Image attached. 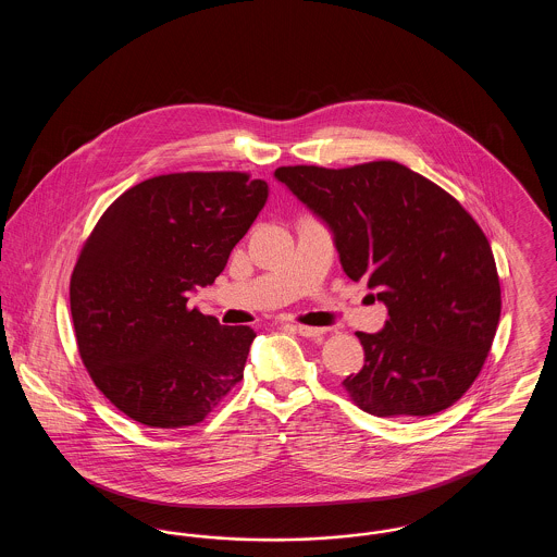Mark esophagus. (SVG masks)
<instances>
[{"instance_id": "obj_1", "label": "esophagus", "mask_w": 557, "mask_h": 557, "mask_svg": "<svg viewBox=\"0 0 557 557\" xmlns=\"http://www.w3.org/2000/svg\"><path fill=\"white\" fill-rule=\"evenodd\" d=\"M296 334L305 338H321L325 334V327H311V325H292Z\"/></svg>"}]
</instances>
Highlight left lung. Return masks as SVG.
Returning a JSON list of instances; mask_svg holds the SVG:
<instances>
[{
	"mask_svg": "<svg viewBox=\"0 0 557 557\" xmlns=\"http://www.w3.org/2000/svg\"><path fill=\"white\" fill-rule=\"evenodd\" d=\"M275 180L332 230L346 275L388 307L384 330L357 332L366 366L343 382L348 397L377 418L432 416L463 397L502 315L495 257L472 214L395 160L280 166Z\"/></svg>",
	"mask_w": 557,
	"mask_h": 557,
	"instance_id": "left-lung-1",
	"label": "left lung"
}]
</instances>
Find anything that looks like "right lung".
Segmentation results:
<instances>
[{
	"instance_id": "right-lung-1",
	"label": "right lung",
	"mask_w": 557,
	"mask_h": 557,
	"mask_svg": "<svg viewBox=\"0 0 557 557\" xmlns=\"http://www.w3.org/2000/svg\"><path fill=\"white\" fill-rule=\"evenodd\" d=\"M263 180L239 171L169 173L121 194L71 275L81 361L100 393L148 428L200 424L244 377L248 325L187 307L265 207Z\"/></svg>"
}]
</instances>
